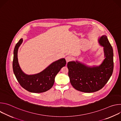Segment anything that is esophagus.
<instances>
[{
	"instance_id": "esophagus-1",
	"label": "esophagus",
	"mask_w": 121,
	"mask_h": 121,
	"mask_svg": "<svg viewBox=\"0 0 121 121\" xmlns=\"http://www.w3.org/2000/svg\"><path fill=\"white\" fill-rule=\"evenodd\" d=\"M72 59V57L70 56H67L65 57V60H66V61L67 63L69 61H71Z\"/></svg>"
}]
</instances>
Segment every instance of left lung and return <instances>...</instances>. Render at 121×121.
<instances>
[{
  "instance_id": "left-lung-1",
  "label": "left lung",
  "mask_w": 121,
  "mask_h": 121,
  "mask_svg": "<svg viewBox=\"0 0 121 121\" xmlns=\"http://www.w3.org/2000/svg\"><path fill=\"white\" fill-rule=\"evenodd\" d=\"M99 43L104 47L105 55V59L99 66L91 67L78 61L67 63L70 83L78 91L91 93L99 91L105 85L112 74L113 53L112 46L105 35L100 38Z\"/></svg>"
}]
</instances>
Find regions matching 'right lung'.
<instances>
[{"label": "right lung", "mask_w": 121, "mask_h": 121, "mask_svg": "<svg viewBox=\"0 0 121 121\" xmlns=\"http://www.w3.org/2000/svg\"><path fill=\"white\" fill-rule=\"evenodd\" d=\"M22 39L16 44L14 50L13 70L14 75L22 87L33 93H42L50 90L54 84L55 78L61 69L66 65L65 59H60L51 64L41 72L31 75L24 73L20 67L18 60V51Z\"/></svg>", "instance_id": "1"}]
</instances>
